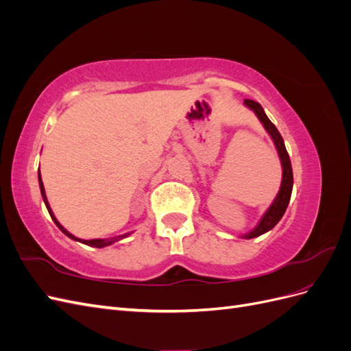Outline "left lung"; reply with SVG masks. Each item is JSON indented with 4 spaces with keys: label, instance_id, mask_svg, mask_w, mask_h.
Here are the masks:
<instances>
[{
    "label": "left lung",
    "instance_id": "8db88e82",
    "mask_svg": "<svg viewBox=\"0 0 351 351\" xmlns=\"http://www.w3.org/2000/svg\"><path fill=\"white\" fill-rule=\"evenodd\" d=\"M244 105H246L247 108H250L254 114H256L259 121L263 124L265 130H267L268 134L271 136L275 147H277V152H278L281 167H282V180H281V187H280V192H278L277 197L274 199L271 206L267 209V212H265L263 217L258 222V226L253 230H250L249 232H246V234L241 236L243 239H254V237H259V236L265 234V232L272 230L275 226L278 224V221L282 218L287 206H289V204H290V197H291L293 169H291L290 156H289V154H287L282 137H281L280 132L277 130V127L271 123L267 114H265L263 108L261 107V104L254 102L252 99H244Z\"/></svg>",
    "mask_w": 351,
    "mask_h": 351
}]
</instances>
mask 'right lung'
Wrapping results in <instances>:
<instances>
[{
	"label": "right lung",
	"instance_id": "1",
	"mask_svg": "<svg viewBox=\"0 0 351 351\" xmlns=\"http://www.w3.org/2000/svg\"><path fill=\"white\" fill-rule=\"evenodd\" d=\"M38 180H39V189H40V195H42V199H44V202H45V206H47V209H48V212H49V215H51V218H52V221L56 222V226L64 232V234L67 236V237H70L71 240H76V241H80V243H83V244H88V246H90V247H105V246H110V244H112V243H115V241H119V240H123V239H125V237H129L132 232H125V234H121V236H117V237H111V239H92V240H83V239H79V237H76V236H73L71 232H69L64 227H62L60 222H58V219L56 218V215H54V212H52V209H51V206H49V202H48V199H47V195H45V187H44V183H42V177H40V171H38Z\"/></svg>",
	"mask_w": 351,
	"mask_h": 351
}]
</instances>
